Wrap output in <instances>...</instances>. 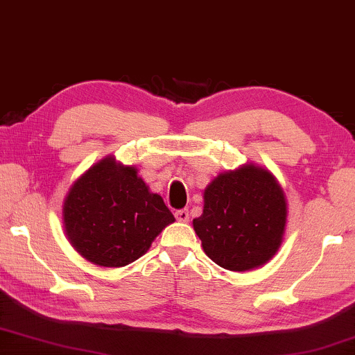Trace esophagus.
<instances>
[{"mask_svg": "<svg viewBox=\"0 0 355 355\" xmlns=\"http://www.w3.org/2000/svg\"><path fill=\"white\" fill-rule=\"evenodd\" d=\"M175 218L178 219V221L187 223L188 219H189V211L187 210V208H182V210H177V211H175Z\"/></svg>", "mask_w": 355, "mask_h": 355, "instance_id": "esophagus-1", "label": "esophagus"}]
</instances>
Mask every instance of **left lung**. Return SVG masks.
Masks as SVG:
<instances>
[{
  "instance_id": "8db88e82",
  "label": "left lung",
  "mask_w": 355,
  "mask_h": 355,
  "mask_svg": "<svg viewBox=\"0 0 355 355\" xmlns=\"http://www.w3.org/2000/svg\"><path fill=\"white\" fill-rule=\"evenodd\" d=\"M284 193L266 168L246 164L218 175L193 221L205 254L219 267L245 272L278 251L286 227Z\"/></svg>"
}]
</instances>
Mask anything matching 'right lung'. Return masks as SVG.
<instances>
[{"label": "right lung", "mask_w": 355, "mask_h": 355, "mask_svg": "<svg viewBox=\"0 0 355 355\" xmlns=\"http://www.w3.org/2000/svg\"><path fill=\"white\" fill-rule=\"evenodd\" d=\"M72 246L101 267L137 261L157 234L175 221L161 196L148 191L134 167L105 157L72 184L63 205Z\"/></svg>", "instance_id": "right-lung-1"}]
</instances>
